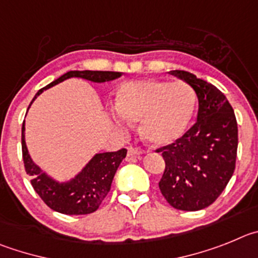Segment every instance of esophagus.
Returning <instances> with one entry per match:
<instances>
[{"label":"esophagus","mask_w":258,"mask_h":258,"mask_svg":"<svg viewBox=\"0 0 258 258\" xmlns=\"http://www.w3.org/2000/svg\"><path fill=\"white\" fill-rule=\"evenodd\" d=\"M143 154V149L139 146H130L128 148V155L130 157H135V155Z\"/></svg>","instance_id":"1"}]
</instances>
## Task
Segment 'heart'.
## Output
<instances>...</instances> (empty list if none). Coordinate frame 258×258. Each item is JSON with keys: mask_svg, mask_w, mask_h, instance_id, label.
Returning a JSON list of instances; mask_svg holds the SVG:
<instances>
[{"mask_svg": "<svg viewBox=\"0 0 258 258\" xmlns=\"http://www.w3.org/2000/svg\"><path fill=\"white\" fill-rule=\"evenodd\" d=\"M196 105V91L182 81H136L124 83L117 92L120 114L143 122L144 138L157 146L175 143L185 134Z\"/></svg>", "mask_w": 258, "mask_h": 258, "instance_id": "b5f03b06", "label": "heart"}]
</instances>
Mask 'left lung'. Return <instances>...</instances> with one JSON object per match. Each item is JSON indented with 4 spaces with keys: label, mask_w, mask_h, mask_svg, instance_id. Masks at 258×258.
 Returning a JSON list of instances; mask_svg holds the SVG:
<instances>
[{
    "label": "left lung",
    "mask_w": 258,
    "mask_h": 258,
    "mask_svg": "<svg viewBox=\"0 0 258 258\" xmlns=\"http://www.w3.org/2000/svg\"><path fill=\"white\" fill-rule=\"evenodd\" d=\"M192 87L198 97L197 122L162 153V196L180 211L208 207L224 191L235 169L238 124L225 95L213 85L185 71L169 72Z\"/></svg>",
    "instance_id": "8db88e82"
}]
</instances>
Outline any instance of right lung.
Here are the masks:
<instances>
[{"label": "right lung", "mask_w": 258, "mask_h": 258, "mask_svg": "<svg viewBox=\"0 0 258 258\" xmlns=\"http://www.w3.org/2000/svg\"><path fill=\"white\" fill-rule=\"evenodd\" d=\"M120 74L122 73L119 72L105 71H71L39 90L34 99L39 94H42L43 90L50 89L52 86L71 77L85 78L92 82H106V81L120 77ZM22 153L25 172L32 177V186L39 198L45 202L46 206L64 215L78 216L89 215L100 207V204L103 203L110 190L115 171L119 167L122 159L126 157L127 149L123 148L117 152L96 154L83 168L82 172L67 184H59L56 181L51 180L45 173L41 172L38 167L32 162L31 157L28 154L27 146H25L24 122L22 127Z\"/></svg>", "instance_id": "add662e5"}]
</instances>
